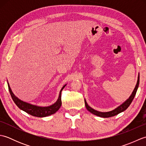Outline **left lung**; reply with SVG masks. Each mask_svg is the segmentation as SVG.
I'll return each mask as SVG.
<instances>
[{"label":"left lung","instance_id":"1","mask_svg":"<svg viewBox=\"0 0 146 146\" xmlns=\"http://www.w3.org/2000/svg\"><path fill=\"white\" fill-rule=\"evenodd\" d=\"M139 74L138 76V80H137V84H136L134 90V91H133L132 95H131V97H130L129 98H128L127 100L124 102V103L122 104V105H120L119 107H118L117 108H115V109L112 110V111H108V112H101V111H97L94 109H93V108H91L90 106H88L87 103H86V102L85 100V106H86V109H87L89 111H90L92 113L95 115L101 117L106 118V117H113V116L119 114L120 112H122V111L125 110L127 108L129 107V105H131V104L132 103L133 99L134 98V97L136 94V92H137V88L139 87Z\"/></svg>","mask_w":146,"mask_h":146}]
</instances>
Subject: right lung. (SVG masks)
Wrapping results in <instances>:
<instances>
[{
    "label": "right lung",
    "instance_id": "obj_1",
    "mask_svg": "<svg viewBox=\"0 0 146 146\" xmlns=\"http://www.w3.org/2000/svg\"><path fill=\"white\" fill-rule=\"evenodd\" d=\"M65 86H66V85L63 86V87L61 88V91L60 92L59 98L55 104L49 107H38V106H36V105L27 104L26 102L20 100L19 99H18L14 95L13 93H12L8 83L9 92H10V94L11 95L12 100H13V101L14 102V103L16 104L17 106L20 109L26 111V113L31 115L33 116L38 117H44L46 116H49L50 115H52L55 112H56V111L59 110V108H60L62 104L61 103V91L63 90V89L64 88Z\"/></svg>",
    "mask_w": 146,
    "mask_h": 146
}]
</instances>
